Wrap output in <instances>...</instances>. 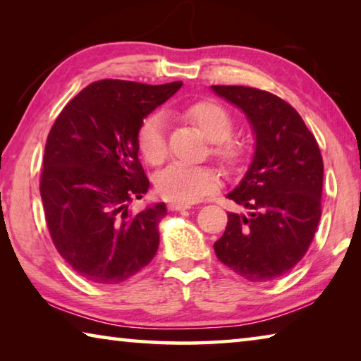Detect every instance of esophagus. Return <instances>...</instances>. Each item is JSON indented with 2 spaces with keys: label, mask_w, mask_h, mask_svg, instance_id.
<instances>
[{
  "label": "esophagus",
  "mask_w": 361,
  "mask_h": 361,
  "mask_svg": "<svg viewBox=\"0 0 361 361\" xmlns=\"http://www.w3.org/2000/svg\"><path fill=\"white\" fill-rule=\"evenodd\" d=\"M188 209H191V205L180 204V202H170L169 204V210H172V212H181V210H188Z\"/></svg>",
  "instance_id": "34e87169"
}]
</instances>
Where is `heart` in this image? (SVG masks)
Here are the masks:
<instances>
[{"instance_id":"1","label":"heart","mask_w":361,"mask_h":361,"mask_svg":"<svg viewBox=\"0 0 361 361\" xmlns=\"http://www.w3.org/2000/svg\"><path fill=\"white\" fill-rule=\"evenodd\" d=\"M186 116L213 145V154L226 162L235 161L240 148L229 142L232 119L226 109L213 102H199L186 108ZM138 148L149 164H161L167 156L166 118L152 113L143 121L138 132ZM219 186V175L209 166L172 164L156 178V191L164 199L180 204H192Z\"/></svg>"}]
</instances>
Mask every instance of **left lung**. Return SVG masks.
<instances>
[{"label":"left lung","mask_w":361,"mask_h":361,"mask_svg":"<svg viewBox=\"0 0 361 361\" xmlns=\"http://www.w3.org/2000/svg\"><path fill=\"white\" fill-rule=\"evenodd\" d=\"M212 90L245 114L255 152L245 175L226 197L245 207L229 213L215 253L250 282L291 271L307 252L322 216L323 159L315 137L285 100L243 85Z\"/></svg>","instance_id":"1"}]
</instances>
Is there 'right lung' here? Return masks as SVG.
Wrapping results in <instances>:
<instances>
[{"label": "right lung", "instance_id": "add662e5", "mask_svg": "<svg viewBox=\"0 0 361 361\" xmlns=\"http://www.w3.org/2000/svg\"><path fill=\"white\" fill-rule=\"evenodd\" d=\"M181 85L92 82L49 132L39 185L46 223L60 256L89 282L121 283L156 256L166 204L129 213L132 200L149 188L138 161V132Z\"/></svg>", "mask_w": 361, "mask_h": 361}]
</instances>
